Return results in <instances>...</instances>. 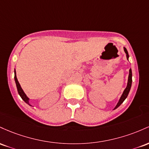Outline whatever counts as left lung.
Returning <instances> with one entry per match:
<instances>
[{"instance_id": "8db88e82", "label": "left lung", "mask_w": 149, "mask_h": 149, "mask_svg": "<svg viewBox=\"0 0 149 149\" xmlns=\"http://www.w3.org/2000/svg\"><path fill=\"white\" fill-rule=\"evenodd\" d=\"M124 51L126 53V57H127V59L129 61V54H128V52H127V50L126 49V48L124 47ZM132 70L130 69V71H129V77H128V81H127V86L126 88H125V89L124 90V91H123V94H122L121 97L120 98L119 101H118V103H117L116 106L115 107L114 109H116V108H118V107H119L120 105L122 104V103L124 102V101L125 99L127 98V97L129 93H130V88H131V86H132Z\"/></svg>"}]
</instances>
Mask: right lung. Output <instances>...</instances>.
<instances>
[{"label":"right lung","instance_id":"right-lung-1","mask_svg":"<svg viewBox=\"0 0 149 149\" xmlns=\"http://www.w3.org/2000/svg\"><path fill=\"white\" fill-rule=\"evenodd\" d=\"M14 72H15V81L16 86H17V88L18 93H19V96H20V97L22 98V99L23 101L25 102V103H27V104L29 105L30 106H32L29 103V98H28L27 96H26V94H25V93L24 92V91H23V89L21 87L20 84H19V81H18L17 78V76H16V71H15V70Z\"/></svg>","mask_w":149,"mask_h":149}]
</instances>
